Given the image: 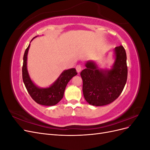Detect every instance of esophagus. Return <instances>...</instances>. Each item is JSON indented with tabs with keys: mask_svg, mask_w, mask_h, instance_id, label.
Returning a JSON list of instances; mask_svg holds the SVG:
<instances>
[{
	"mask_svg": "<svg viewBox=\"0 0 150 150\" xmlns=\"http://www.w3.org/2000/svg\"><path fill=\"white\" fill-rule=\"evenodd\" d=\"M82 69H83V67L81 66V65H77L76 66V71L78 72H81V71L82 70Z\"/></svg>",
	"mask_w": 150,
	"mask_h": 150,
	"instance_id": "34e87169",
	"label": "esophagus"
}]
</instances>
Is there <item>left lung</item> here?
<instances>
[{"label": "left lung", "instance_id": "obj_1", "mask_svg": "<svg viewBox=\"0 0 150 150\" xmlns=\"http://www.w3.org/2000/svg\"><path fill=\"white\" fill-rule=\"evenodd\" d=\"M115 62L110 70L99 69L96 63L88 61L81 72L84 97L96 106L107 105L120 96L126 83L128 67L126 54L122 46L115 49Z\"/></svg>", "mask_w": 150, "mask_h": 150}]
</instances>
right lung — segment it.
Segmentation results:
<instances>
[{
    "mask_svg": "<svg viewBox=\"0 0 150 150\" xmlns=\"http://www.w3.org/2000/svg\"><path fill=\"white\" fill-rule=\"evenodd\" d=\"M29 47L30 44L25 51L22 69V79L25 88L31 98L38 104L44 106L55 105L63 98L68 82L72 79V77L78 74V72L74 68L66 70L61 74L56 82L49 88H39L37 87L30 79L27 69V57H28Z\"/></svg>",
    "mask_w": 150,
    "mask_h": 150,
    "instance_id": "1",
    "label": "right lung"
}]
</instances>
